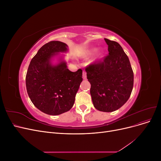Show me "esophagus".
Masks as SVG:
<instances>
[{
	"label": "esophagus",
	"instance_id": "obj_1",
	"mask_svg": "<svg viewBox=\"0 0 161 161\" xmlns=\"http://www.w3.org/2000/svg\"><path fill=\"white\" fill-rule=\"evenodd\" d=\"M82 78H83V79H86V73L85 71H83L82 72Z\"/></svg>",
	"mask_w": 161,
	"mask_h": 161
}]
</instances>
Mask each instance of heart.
<instances>
[{
    "label": "heart",
    "mask_w": 161,
    "mask_h": 161,
    "mask_svg": "<svg viewBox=\"0 0 161 161\" xmlns=\"http://www.w3.org/2000/svg\"><path fill=\"white\" fill-rule=\"evenodd\" d=\"M95 48H92V49H89V50H86V51H85L83 53H82L81 54V56L82 57V58H86V57H89V56H91L92 53H93L94 52H95ZM100 54H99V56Z\"/></svg>",
    "instance_id": "heart-1"
}]
</instances>
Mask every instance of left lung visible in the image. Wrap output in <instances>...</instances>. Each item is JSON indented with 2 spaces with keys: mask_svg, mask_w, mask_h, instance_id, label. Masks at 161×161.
Masks as SVG:
<instances>
[{
  "mask_svg": "<svg viewBox=\"0 0 161 161\" xmlns=\"http://www.w3.org/2000/svg\"><path fill=\"white\" fill-rule=\"evenodd\" d=\"M109 54L102 61L85 68L91 83L92 103L99 111H114L130 98L134 85V72L129 58L118 42L105 38Z\"/></svg>",
  "mask_w": 161,
  "mask_h": 161,
  "instance_id": "left-lung-1",
  "label": "left lung"
}]
</instances>
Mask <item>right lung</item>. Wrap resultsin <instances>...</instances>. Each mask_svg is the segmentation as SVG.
Returning <instances> with one entry per match:
<instances>
[{
    "label": "right lung",
    "instance_id": "right-lung-1",
    "mask_svg": "<svg viewBox=\"0 0 161 161\" xmlns=\"http://www.w3.org/2000/svg\"><path fill=\"white\" fill-rule=\"evenodd\" d=\"M66 43L51 41L43 45L30 62L26 75L29 97L36 108L46 114L60 115L69 111L82 81V70L71 72L64 61L53 66L51 58L68 50Z\"/></svg>",
    "mask_w": 161,
    "mask_h": 161
}]
</instances>
